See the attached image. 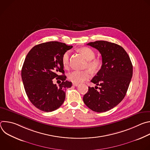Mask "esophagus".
Instances as JSON below:
<instances>
[{"label": "esophagus", "instance_id": "1", "mask_svg": "<svg viewBox=\"0 0 150 150\" xmlns=\"http://www.w3.org/2000/svg\"><path fill=\"white\" fill-rule=\"evenodd\" d=\"M73 85L74 86H75V87H77V86H78V83H75V82H73Z\"/></svg>", "mask_w": 150, "mask_h": 150}]
</instances>
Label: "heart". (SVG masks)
Listing matches in <instances>:
<instances>
[{
  "label": "heart",
  "mask_w": 150,
  "mask_h": 150,
  "mask_svg": "<svg viewBox=\"0 0 150 150\" xmlns=\"http://www.w3.org/2000/svg\"><path fill=\"white\" fill-rule=\"evenodd\" d=\"M79 52L87 60V63L85 67L88 68L92 72H96L101 67L102 61L99 58H94L96 56L95 52L90 47H85L81 48ZM71 52L69 50L64 53L62 56V61L63 67L67 68L69 65V56ZM90 72L89 70L85 71H74L68 75L69 79L75 83H80L87 80L90 77Z\"/></svg>",
  "instance_id": "b5f03b06"
}]
</instances>
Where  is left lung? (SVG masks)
<instances>
[{"label":"left lung","mask_w":150,"mask_h":150,"mask_svg":"<svg viewBox=\"0 0 150 150\" xmlns=\"http://www.w3.org/2000/svg\"><path fill=\"white\" fill-rule=\"evenodd\" d=\"M87 45L99 51L102 66L91 81L97 86L88 87L83 101L93 111L105 112L124 98L132 77V64L124 49L113 42L101 40L90 42ZM97 86L100 87L99 91Z\"/></svg>","instance_id":"8db88e82"}]
</instances>
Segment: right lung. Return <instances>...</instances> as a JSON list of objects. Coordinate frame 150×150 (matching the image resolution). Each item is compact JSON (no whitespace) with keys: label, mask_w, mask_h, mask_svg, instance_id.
<instances>
[{"label":"right lung","mask_w":150,"mask_h":150,"mask_svg":"<svg viewBox=\"0 0 150 150\" xmlns=\"http://www.w3.org/2000/svg\"><path fill=\"white\" fill-rule=\"evenodd\" d=\"M72 47L49 41L35 46L27 54L21 76L27 97L39 110H56L65 101L66 90L72 87V82L66 81L62 58ZM54 78L62 81L59 86L52 82Z\"/></svg>","instance_id":"add662e5"}]
</instances>
